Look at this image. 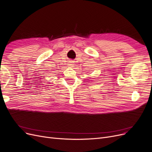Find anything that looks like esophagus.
Instances as JSON below:
<instances>
[{
	"label": "esophagus",
	"instance_id": "1",
	"mask_svg": "<svg viewBox=\"0 0 152 152\" xmlns=\"http://www.w3.org/2000/svg\"><path fill=\"white\" fill-rule=\"evenodd\" d=\"M75 65H74V62H69V66H70V67H73V66H74Z\"/></svg>",
	"mask_w": 152,
	"mask_h": 152
}]
</instances>
